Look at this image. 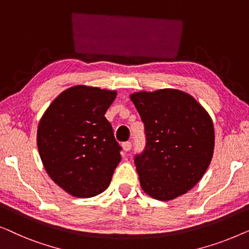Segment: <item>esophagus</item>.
Instances as JSON below:
<instances>
[{
  "instance_id": "1",
  "label": "esophagus",
  "mask_w": 249,
  "mask_h": 249,
  "mask_svg": "<svg viewBox=\"0 0 249 249\" xmlns=\"http://www.w3.org/2000/svg\"><path fill=\"white\" fill-rule=\"evenodd\" d=\"M122 149H124V152L130 151V149H131V142H124V144H122Z\"/></svg>"
}]
</instances>
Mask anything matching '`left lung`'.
Returning <instances> with one entry per match:
<instances>
[{
    "mask_svg": "<svg viewBox=\"0 0 249 249\" xmlns=\"http://www.w3.org/2000/svg\"><path fill=\"white\" fill-rule=\"evenodd\" d=\"M130 100L145 125V151L135 158L142 189L175 199L197 185L212 161V119L192 95L173 88L138 91Z\"/></svg>",
    "mask_w": 249,
    "mask_h": 249,
    "instance_id": "8db88e82",
    "label": "left lung"
}]
</instances>
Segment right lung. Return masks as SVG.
Here are the masks:
<instances>
[{
    "instance_id": "right-lung-1",
    "label": "right lung",
    "mask_w": 249,
    "mask_h": 249,
    "mask_svg": "<svg viewBox=\"0 0 249 249\" xmlns=\"http://www.w3.org/2000/svg\"><path fill=\"white\" fill-rule=\"evenodd\" d=\"M117 91L77 85L62 91L40 118L37 147L51 179L79 198L103 193L121 161L104 117Z\"/></svg>"
}]
</instances>
